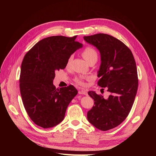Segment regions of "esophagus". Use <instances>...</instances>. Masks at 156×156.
I'll return each mask as SVG.
<instances>
[{
  "instance_id": "34e87169",
  "label": "esophagus",
  "mask_w": 156,
  "mask_h": 156,
  "mask_svg": "<svg viewBox=\"0 0 156 156\" xmlns=\"http://www.w3.org/2000/svg\"><path fill=\"white\" fill-rule=\"evenodd\" d=\"M79 94H84V95H87V90H81L79 91Z\"/></svg>"
}]
</instances>
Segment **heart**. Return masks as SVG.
Returning a JSON list of instances; mask_svg holds the SVG:
<instances>
[{"mask_svg": "<svg viewBox=\"0 0 156 156\" xmlns=\"http://www.w3.org/2000/svg\"><path fill=\"white\" fill-rule=\"evenodd\" d=\"M82 55L83 56V58L85 59L87 61V62H88V63L94 60H97L98 56L97 51L94 49L90 48V47H87V48L84 49L82 53ZM72 56H70L68 60V64H69L70 62V61H71V60H72ZM84 78L83 77L76 78L75 79V82H76L78 84L83 86V85H84Z\"/></svg>", "mask_w": 156, "mask_h": 156, "instance_id": "heart-1", "label": "heart"}]
</instances>
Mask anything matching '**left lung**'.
Returning <instances> with one entry per match:
<instances>
[{
  "label": "left lung",
  "instance_id": "obj_1",
  "mask_svg": "<svg viewBox=\"0 0 156 156\" xmlns=\"http://www.w3.org/2000/svg\"><path fill=\"white\" fill-rule=\"evenodd\" d=\"M83 38L100 51L98 84L111 93L105 99L94 91L88 92L94 105L88 111L87 119L97 129L107 131L120 125L133 106L138 88L136 63L131 50L115 37L97 34Z\"/></svg>",
  "mask_w": 156,
  "mask_h": 156
}]
</instances>
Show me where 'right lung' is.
<instances>
[{
  "instance_id": "add662e5",
  "label": "right lung",
  "mask_w": 156,
  "mask_h": 156,
  "mask_svg": "<svg viewBox=\"0 0 156 156\" xmlns=\"http://www.w3.org/2000/svg\"><path fill=\"white\" fill-rule=\"evenodd\" d=\"M68 37L54 36L42 39L25 55L21 67L20 87L23 105L30 119L43 128L60 124L77 90L72 85L56 88L55 72L66 66L70 56L81 48Z\"/></svg>"
}]
</instances>
